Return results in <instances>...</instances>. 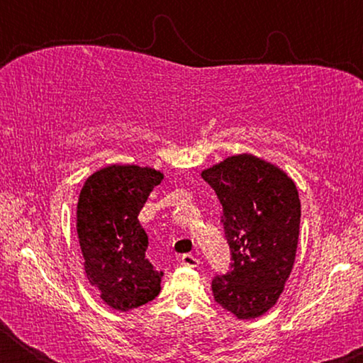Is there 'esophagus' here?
Returning a JSON list of instances; mask_svg holds the SVG:
<instances>
[{"mask_svg": "<svg viewBox=\"0 0 363 363\" xmlns=\"http://www.w3.org/2000/svg\"><path fill=\"white\" fill-rule=\"evenodd\" d=\"M181 262L187 267H196L200 264V259L199 257H195L194 255H182Z\"/></svg>", "mask_w": 363, "mask_h": 363, "instance_id": "obj_1", "label": "esophagus"}]
</instances>
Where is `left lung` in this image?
<instances>
[{"mask_svg": "<svg viewBox=\"0 0 363 363\" xmlns=\"http://www.w3.org/2000/svg\"><path fill=\"white\" fill-rule=\"evenodd\" d=\"M223 206L232 266L211 284L214 299L240 320L277 303L296 257L301 201L290 176L251 153L224 158L201 171Z\"/></svg>", "mask_w": 363, "mask_h": 363, "instance_id": "left-lung-1", "label": "left lung"}]
</instances>
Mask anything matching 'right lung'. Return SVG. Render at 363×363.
Listing matches in <instances>:
<instances>
[{
	"instance_id": "right-lung-1",
	"label": "right lung",
	"mask_w": 363,
	"mask_h": 363,
	"mask_svg": "<svg viewBox=\"0 0 363 363\" xmlns=\"http://www.w3.org/2000/svg\"><path fill=\"white\" fill-rule=\"evenodd\" d=\"M163 173L138 164H108L84 181L77 205V230L84 272L101 299L131 311L162 290V272L145 257L149 238L139 213Z\"/></svg>"
}]
</instances>
